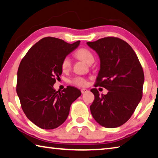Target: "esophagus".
<instances>
[{
	"label": "esophagus",
	"instance_id": "obj_1",
	"mask_svg": "<svg viewBox=\"0 0 158 158\" xmlns=\"http://www.w3.org/2000/svg\"><path fill=\"white\" fill-rule=\"evenodd\" d=\"M81 92L82 94H84V93H85L86 92H88V90L85 89H82L81 90Z\"/></svg>",
	"mask_w": 158,
	"mask_h": 158
}]
</instances>
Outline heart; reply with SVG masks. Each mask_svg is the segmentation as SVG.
<instances>
[{"label":"heart","mask_w":158,"mask_h":158,"mask_svg":"<svg viewBox=\"0 0 158 158\" xmlns=\"http://www.w3.org/2000/svg\"><path fill=\"white\" fill-rule=\"evenodd\" d=\"M76 56L84 61L85 63L90 64L94 62V56L91 53L90 50L85 48H81L77 51L75 52ZM71 67L70 59L69 57H65L62 61L61 63V68L63 72H66ZM73 83L74 84L79 86H84L86 84V81L85 79L82 78V77H76L73 80Z\"/></svg>","instance_id":"b5f03b06"}]
</instances>
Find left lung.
Here are the masks:
<instances>
[{
    "label": "left lung",
    "mask_w": 158,
    "mask_h": 158,
    "mask_svg": "<svg viewBox=\"0 0 158 158\" xmlns=\"http://www.w3.org/2000/svg\"><path fill=\"white\" fill-rule=\"evenodd\" d=\"M86 44L100 60L95 86L109 90L100 95L96 89L90 90L95 96L90 112L102 126H121L129 120L142 98V67L130 44L118 37H106Z\"/></svg>",
    "instance_id": "8db88e82"
}]
</instances>
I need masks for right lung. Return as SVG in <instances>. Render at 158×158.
Wrapping results in <instances>:
<instances>
[{
	"mask_svg": "<svg viewBox=\"0 0 158 158\" xmlns=\"http://www.w3.org/2000/svg\"><path fill=\"white\" fill-rule=\"evenodd\" d=\"M79 44L80 41L69 44L55 37H44L21 61L17 71V95L26 117L42 129H55L62 125L72 103L81 95L73 86L61 92L53 89L56 79H60L62 74L63 60Z\"/></svg>",
	"mask_w": 158,
	"mask_h": 158,
	"instance_id": "obj_1",
	"label": "right lung"
}]
</instances>
